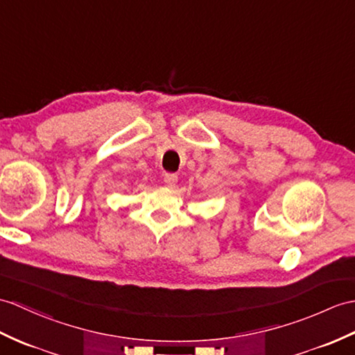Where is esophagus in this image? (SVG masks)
Wrapping results in <instances>:
<instances>
[{"instance_id": "obj_1", "label": "esophagus", "mask_w": 355, "mask_h": 355, "mask_svg": "<svg viewBox=\"0 0 355 355\" xmlns=\"http://www.w3.org/2000/svg\"><path fill=\"white\" fill-rule=\"evenodd\" d=\"M164 184H166L168 187H174L177 184L178 181V177L175 174H164Z\"/></svg>"}]
</instances>
